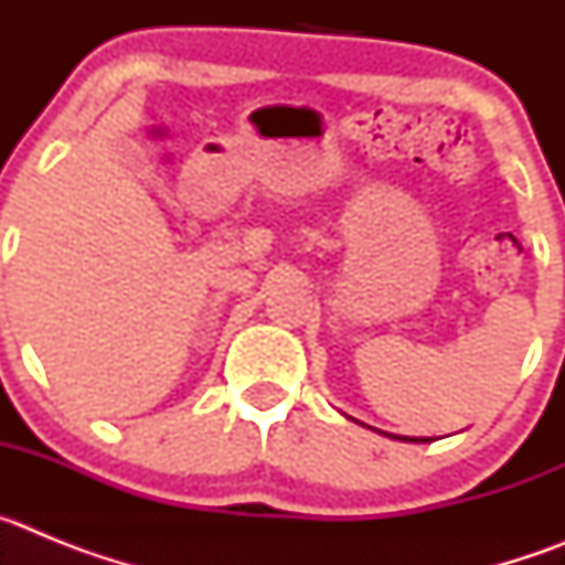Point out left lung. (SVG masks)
<instances>
[{
  "label": "left lung",
  "mask_w": 565,
  "mask_h": 565,
  "mask_svg": "<svg viewBox=\"0 0 565 565\" xmlns=\"http://www.w3.org/2000/svg\"><path fill=\"white\" fill-rule=\"evenodd\" d=\"M393 438H402V441H430V438H407V436H393Z\"/></svg>",
  "instance_id": "8db88e82"
}]
</instances>
